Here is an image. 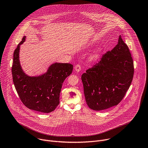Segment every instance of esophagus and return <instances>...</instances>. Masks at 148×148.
<instances>
[{"label":"esophagus","instance_id":"34e87169","mask_svg":"<svg viewBox=\"0 0 148 148\" xmlns=\"http://www.w3.org/2000/svg\"><path fill=\"white\" fill-rule=\"evenodd\" d=\"M74 69H75V71H77V72H79L81 71V67L79 64H77L76 66H75L74 67Z\"/></svg>","mask_w":148,"mask_h":148}]
</instances>
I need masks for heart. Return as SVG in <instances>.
Instances as JSON below:
<instances>
[{
    "label": "heart",
    "mask_w": 148,
    "mask_h": 148,
    "mask_svg": "<svg viewBox=\"0 0 148 148\" xmlns=\"http://www.w3.org/2000/svg\"><path fill=\"white\" fill-rule=\"evenodd\" d=\"M97 57V56H96V55H95V56H94V58H96V57Z\"/></svg>",
    "instance_id": "obj_1"
}]
</instances>
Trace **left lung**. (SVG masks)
Returning a JSON list of instances; mask_svg holds the SVG:
<instances>
[{
  "label": "left lung",
  "instance_id": "obj_1",
  "mask_svg": "<svg viewBox=\"0 0 148 148\" xmlns=\"http://www.w3.org/2000/svg\"><path fill=\"white\" fill-rule=\"evenodd\" d=\"M134 73L129 48L119 36L116 46L81 76L88 107L101 111L117 105L129 89Z\"/></svg>",
  "mask_w": 148,
  "mask_h": 148
}]
</instances>
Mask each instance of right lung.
<instances>
[{
	"label": "right lung",
	"instance_id": "add662e5",
	"mask_svg": "<svg viewBox=\"0 0 148 148\" xmlns=\"http://www.w3.org/2000/svg\"><path fill=\"white\" fill-rule=\"evenodd\" d=\"M25 40L24 36L13 53L12 72L15 88L27 108L41 112H51L60 103L62 83L72 73L73 66L69 63L55 62L43 74L27 75L22 69L19 60L20 46Z\"/></svg>",
	"mask_w": 148,
	"mask_h": 148
}]
</instances>
